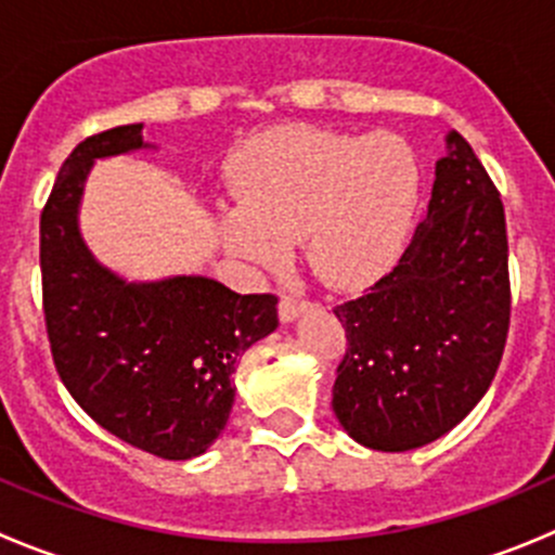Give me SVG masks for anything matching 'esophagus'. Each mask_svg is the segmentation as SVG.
Instances as JSON below:
<instances>
[{
	"mask_svg": "<svg viewBox=\"0 0 555 555\" xmlns=\"http://www.w3.org/2000/svg\"><path fill=\"white\" fill-rule=\"evenodd\" d=\"M306 309H309V304H306L304 298L282 295V300H279V319H282V322H295Z\"/></svg>",
	"mask_w": 555,
	"mask_h": 555,
	"instance_id": "obj_1",
	"label": "esophagus"
}]
</instances>
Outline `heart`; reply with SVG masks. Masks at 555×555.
<instances>
[{"instance_id":"b5f03b06","label":"heart","mask_w":555,"mask_h":555,"mask_svg":"<svg viewBox=\"0 0 555 555\" xmlns=\"http://www.w3.org/2000/svg\"><path fill=\"white\" fill-rule=\"evenodd\" d=\"M236 206L215 215L228 255L279 268L304 238L319 279L340 289L376 282L405 249L422 204V160L391 131L284 126L251 139L231 164Z\"/></svg>"}]
</instances>
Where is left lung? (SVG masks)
Here are the masks:
<instances>
[{
  "mask_svg": "<svg viewBox=\"0 0 555 555\" xmlns=\"http://www.w3.org/2000/svg\"><path fill=\"white\" fill-rule=\"evenodd\" d=\"M335 317L349 349L333 411L365 449H422L486 395L511 324L507 231L500 193L462 133L446 139L427 217L400 262Z\"/></svg>",
  "mask_w": 555,
  "mask_h": 555,
  "instance_id": "1",
  "label": "left lung"
}]
</instances>
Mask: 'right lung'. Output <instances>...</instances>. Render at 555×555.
Segmentation results:
<instances>
[{"instance_id": "add662e5", "label": "right lung", "mask_w": 555, "mask_h": 555, "mask_svg": "<svg viewBox=\"0 0 555 555\" xmlns=\"http://www.w3.org/2000/svg\"><path fill=\"white\" fill-rule=\"evenodd\" d=\"M142 122L88 137L61 166L39 220L42 304L55 371L106 433L153 456H201L225 429L238 360L279 327L273 295L209 276L128 282L80 233L93 164L150 150Z\"/></svg>"}]
</instances>
